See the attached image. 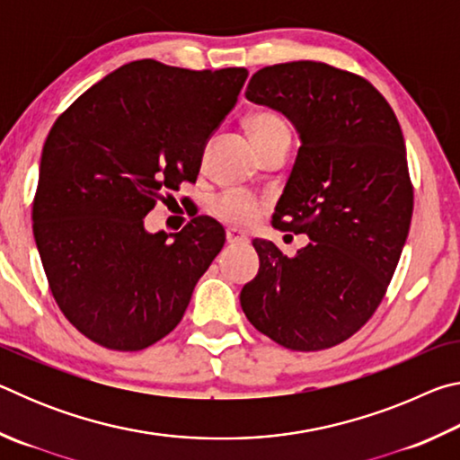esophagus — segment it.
<instances>
[{
  "instance_id": "34e87169",
  "label": "esophagus",
  "mask_w": 460,
  "mask_h": 460,
  "mask_svg": "<svg viewBox=\"0 0 460 460\" xmlns=\"http://www.w3.org/2000/svg\"><path fill=\"white\" fill-rule=\"evenodd\" d=\"M247 241V235L243 231H239L235 227H229L227 229V243L229 245H237V243H245Z\"/></svg>"
}]
</instances>
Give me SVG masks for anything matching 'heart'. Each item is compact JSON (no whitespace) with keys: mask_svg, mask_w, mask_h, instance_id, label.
<instances>
[{"mask_svg":"<svg viewBox=\"0 0 460 460\" xmlns=\"http://www.w3.org/2000/svg\"><path fill=\"white\" fill-rule=\"evenodd\" d=\"M245 128L258 150H261L270 142H274L279 136H290L286 121L271 111L252 113L245 121ZM260 200L247 192H225L215 197L211 202V213L217 219L235 225V227H247V225H252L260 217Z\"/></svg>","mask_w":460,"mask_h":460,"instance_id":"b5f03b06","label":"heart"}]
</instances>
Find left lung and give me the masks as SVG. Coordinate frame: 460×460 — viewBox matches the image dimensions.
Instances as JSON below:
<instances>
[{
  "label": "left lung",
  "mask_w": 460,
  "mask_h": 460,
  "mask_svg": "<svg viewBox=\"0 0 460 460\" xmlns=\"http://www.w3.org/2000/svg\"><path fill=\"white\" fill-rule=\"evenodd\" d=\"M245 97L298 131L274 223L310 241L288 258L253 239L260 271L241 290V308L278 345L321 351L369 321L398 266L414 208L406 144L384 95L324 62L261 68Z\"/></svg>",
  "instance_id": "left-lung-1"
}]
</instances>
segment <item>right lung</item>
<instances>
[{"instance_id": "1", "label": "right lung", "mask_w": 460, "mask_h": 460, "mask_svg": "<svg viewBox=\"0 0 460 460\" xmlns=\"http://www.w3.org/2000/svg\"><path fill=\"white\" fill-rule=\"evenodd\" d=\"M245 79V68L134 60L84 91L52 126L34 239L54 300L87 339L142 351L182 321L225 229L194 215L166 235L147 231L144 217L162 192L197 181L205 146Z\"/></svg>"}]
</instances>
